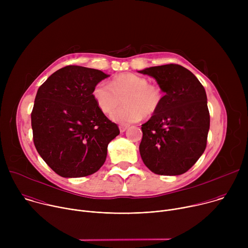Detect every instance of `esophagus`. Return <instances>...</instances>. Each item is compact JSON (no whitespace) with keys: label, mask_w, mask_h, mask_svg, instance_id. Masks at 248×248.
Returning <instances> with one entry per match:
<instances>
[{"label":"esophagus","mask_w":248,"mask_h":248,"mask_svg":"<svg viewBox=\"0 0 248 248\" xmlns=\"http://www.w3.org/2000/svg\"><path fill=\"white\" fill-rule=\"evenodd\" d=\"M119 127H120V131H121V132H124V131L127 129V127H128V126H127V125H123V124H122V125H120Z\"/></svg>","instance_id":"1"}]
</instances>
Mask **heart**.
I'll list each match as a JSON object with an SVG mask.
<instances>
[{"instance_id": "1", "label": "heart", "mask_w": 248, "mask_h": 248, "mask_svg": "<svg viewBox=\"0 0 248 248\" xmlns=\"http://www.w3.org/2000/svg\"><path fill=\"white\" fill-rule=\"evenodd\" d=\"M92 96L100 111L111 114L124 97L125 106L111 115V119L120 124H130L153 115L163 101L162 90L148 80L134 74H123L116 77L111 84L99 82L92 91Z\"/></svg>"}]
</instances>
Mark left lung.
I'll list each match as a JSON object with an SVG mask.
<instances>
[{
	"label": "left lung",
	"instance_id": "obj_1",
	"mask_svg": "<svg viewBox=\"0 0 248 248\" xmlns=\"http://www.w3.org/2000/svg\"><path fill=\"white\" fill-rule=\"evenodd\" d=\"M156 79L165 93L160 108L141 125L140 156L154 173L179 175L203 154L210 127L203 85L187 68L164 64L139 70Z\"/></svg>",
	"mask_w": 248,
	"mask_h": 248
}]
</instances>
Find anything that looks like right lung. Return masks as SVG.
<instances>
[{"instance_id": "right-lung-1", "label": "right lung", "mask_w": 248, "mask_h": 248, "mask_svg": "<svg viewBox=\"0 0 248 248\" xmlns=\"http://www.w3.org/2000/svg\"><path fill=\"white\" fill-rule=\"evenodd\" d=\"M110 77L99 69L67 65L39 87L31 113L33 141L46 164L62 178H81L105 163L120 129L98 108L92 91Z\"/></svg>"}]
</instances>
